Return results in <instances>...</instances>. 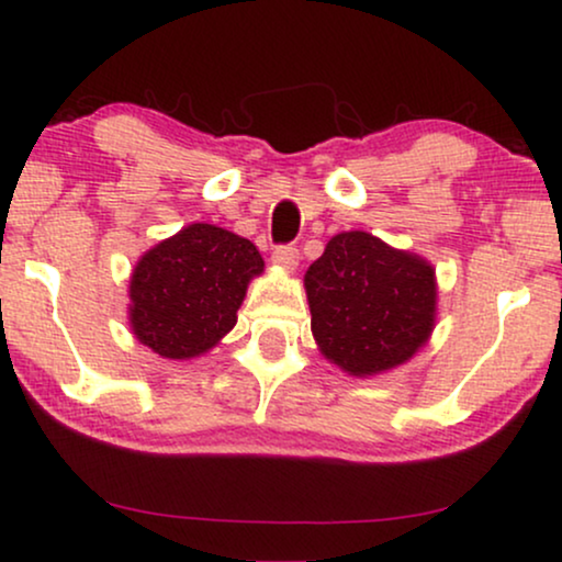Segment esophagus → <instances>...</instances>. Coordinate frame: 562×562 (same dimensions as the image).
Wrapping results in <instances>:
<instances>
[{
  "instance_id": "obj_1",
  "label": "esophagus",
  "mask_w": 562,
  "mask_h": 562,
  "mask_svg": "<svg viewBox=\"0 0 562 562\" xmlns=\"http://www.w3.org/2000/svg\"><path fill=\"white\" fill-rule=\"evenodd\" d=\"M272 261L274 265H280L282 269H288V272H293V269L297 267V261H301V251H297V246H293V244L274 246Z\"/></svg>"
}]
</instances>
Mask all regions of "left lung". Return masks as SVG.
Instances as JSON below:
<instances>
[{"mask_svg": "<svg viewBox=\"0 0 562 562\" xmlns=\"http://www.w3.org/2000/svg\"><path fill=\"white\" fill-rule=\"evenodd\" d=\"M305 293L321 351L351 375L398 368L431 334L434 269L364 231L326 244L305 272Z\"/></svg>", "mask_w": 562, "mask_h": 562, "instance_id": "8db88e82", "label": "left lung"}]
</instances>
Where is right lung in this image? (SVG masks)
<instances>
[{"label":"right lung","mask_w":562,"mask_h":562,"mask_svg":"<svg viewBox=\"0 0 562 562\" xmlns=\"http://www.w3.org/2000/svg\"><path fill=\"white\" fill-rule=\"evenodd\" d=\"M261 269L251 241L192 223L146 251L133 269V334L167 359L203 355L236 326L246 285Z\"/></svg>","instance_id":"right-lung-1"}]
</instances>
